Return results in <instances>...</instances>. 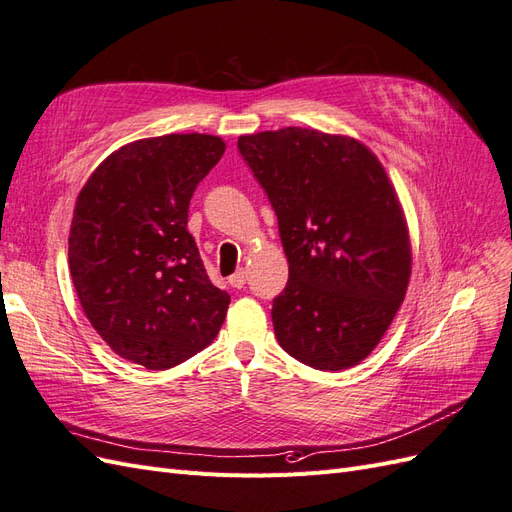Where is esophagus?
<instances>
[{
    "mask_svg": "<svg viewBox=\"0 0 512 512\" xmlns=\"http://www.w3.org/2000/svg\"><path fill=\"white\" fill-rule=\"evenodd\" d=\"M245 277H247V273H245L243 269H239L237 273H232V275L228 277V284H230L232 288H243V286H245Z\"/></svg>",
    "mask_w": 512,
    "mask_h": 512,
    "instance_id": "1",
    "label": "esophagus"
}]
</instances>
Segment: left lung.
I'll return each instance as SVG.
<instances>
[{
	"mask_svg": "<svg viewBox=\"0 0 512 512\" xmlns=\"http://www.w3.org/2000/svg\"><path fill=\"white\" fill-rule=\"evenodd\" d=\"M288 258L273 329L294 359L339 371L374 350L406 297L412 247L384 166L356 138L312 128L239 136Z\"/></svg>",
	"mask_w": 512,
	"mask_h": 512,
	"instance_id": "left-lung-1",
	"label": "left lung"
}]
</instances>
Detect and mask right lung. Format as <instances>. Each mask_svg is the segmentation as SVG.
<instances>
[{"label":"right lung","mask_w":512,"mask_h":512,"mask_svg":"<svg viewBox=\"0 0 512 512\" xmlns=\"http://www.w3.org/2000/svg\"><path fill=\"white\" fill-rule=\"evenodd\" d=\"M224 149L220 136L198 132L141 138L113 151L76 198L72 284L121 359L168 369L220 333L230 297L209 282L188 209Z\"/></svg>","instance_id":"1"}]
</instances>
